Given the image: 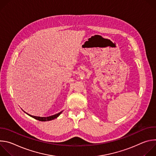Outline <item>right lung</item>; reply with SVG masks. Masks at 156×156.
<instances>
[{"label": "right lung", "mask_w": 156, "mask_h": 156, "mask_svg": "<svg viewBox=\"0 0 156 156\" xmlns=\"http://www.w3.org/2000/svg\"><path fill=\"white\" fill-rule=\"evenodd\" d=\"M63 112V111H62V112L58 113V114H56L55 115H53L52 116H49V117H36V116H33V115H29L30 117L37 120H39V121H42V122H46V121H50V120H52L56 118H57L60 114L61 113Z\"/></svg>", "instance_id": "1"}]
</instances>
